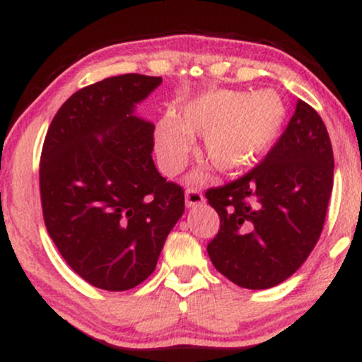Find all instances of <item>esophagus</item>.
<instances>
[{
    "label": "esophagus",
    "mask_w": 362,
    "mask_h": 362,
    "mask_svg": "<svg viewBox=\"0 0 362 362\" xmlns=\"http://www.w3.org/2000/svg\"><path fill=\"white\" fill-rule=\"evenodd\" d=\"M204 202V195L199 192L197 189H187L185 190V204L187 207L201 206Z\"/></svg>",
    "instance_id": "obj_1"
}]
</instances>
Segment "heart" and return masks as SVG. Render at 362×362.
Segmentation results:
<instances>
[{
    "mask_svg": "<svg viewBox=\"0 0 362 362\" xmlns=\"http://www.w3.org/2000/svg\"><path fill=\"white\" fill-rule=\"evenodd\" d=\"M286 103L272 90L245 93L218 90L165 115L155 129V153L161 172L177 175L192 149V136L202 134V153L216 168L236 173L252 167L279 138ZM197 180L204 173L195 175Z\"/></svg>",
    "mask_w": 362,
    "mask_h": 362,
    "instance_id": "b5f03b06",
    "label": "heart"
}]
</instances>
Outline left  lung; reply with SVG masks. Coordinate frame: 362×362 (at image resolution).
Returning a JSON list of instances; mask_svg holds the SVG:
<instances>
[{
  "label": "left lung",
  "instance_id": "8db88e82",
  "mask_svg": "<svg viewBox=\"0 0 362 362\" xmlns=\"http://www.w3.org/2000/svg\"><path fill=\"white\" fill-rule=\"evenodd\" d=\"M334 187V151L325 124L298 100L288 127L243 177L206 190L219 214L207 245L216 271L247 289H267L308 259L325 223Z\"/></svg>",
  "mask_w": 362,
  "mask_h": 362
}]
</instances>
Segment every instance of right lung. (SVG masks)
<instances>
[{
	"label": "right lung",
	"instance_id": "1",
	"mask_svg": "<svg viewBox=\"0 0 362 362\" xmlns=\"http://www.w3.org/2000/svg\"><path fill=\"white\" fill-rule=\"evenodd\" d=\"M160 76L120 74L78 90L54 115L40 155V201L62 259L95 288L127 291L155 271L185 209L153 163L155 126L134 115Z\"/></svg>",
	"mask_w": 362,
	"mask_h": 362
}]
</instances>
